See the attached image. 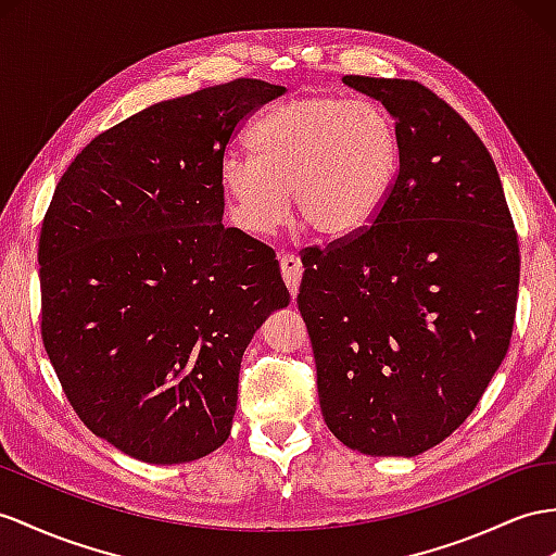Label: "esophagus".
Masks as SVG:
<instances>
[{"instance_id": "obj_1", "label": "esophagus", "mask_w": 556, "mask_h": 556, "mask_svg": "<svg viewBox=\"0 0 556 556\" xmlns=\"http://www.w3.org/2000/svg\"><path fill=\"white\" fill-rule=\"evenodd\" d=\"M279 267H281V277L287 281V289L295 298L298 287H301L303 279V263L295 253H279Z\"/></svg>"}]
</instances>
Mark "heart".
<instances>
[{"instance_id": "obj_1", "label": "heart", "mask_w": 556, "mask_h": 556, "mask_svg": "<svg viewBox=\"0 0 556 556\" xmlns=\"http://www.w3.org/2000/svg\"><path fill=\"white\" fill-rule=\"evenodd\" d=\"M251 150L227 152L220 185L237 225L267 235L295 216L321 237H348L376 218L400 170V134L386 110L336 93H305L269 108Z\"/></svg>"}]
</instances>
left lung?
<instances>
[{
  "instance_id": "8db88e82",
  "label": "left lung",
  "mask_w": 556,
  "mask_h": 556,
  "mask_svg": "<svg viewBox=\"0 0 556 556\" xmlns=\"http://www.w3.org/2000/svg\"><path fill=\"white\" fill-rule=\"evenodd\" d=\"M400 134V174L366 230L303 253L298 309L321 416L366 455H414L465 422L503 364L519 244L469 124L408 79L348 75Z\"/></svg>"
}]
</instances>
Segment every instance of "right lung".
I'll list each match as a JSON object with an SVG mask.
<instances>
[{
  "label": "right lung",
  "mask_w": 556,
  "mask_h": 556,
  "mask_svg": "<svg viewBox=\"0 0 556 556\" xmlns=\"http://www.w3.org/2000/svg\"><path fill=\"white\" fill-rule=\"evenodd\" d=\"M283 87L235 79L96 136L39 235L41 338L89 430L150 465L204 458L237 410L253 333L287 307L275 251L223 225L220 162Z\"/></svg>",
  "instance_id": "obj_1"
}]
</instances>
